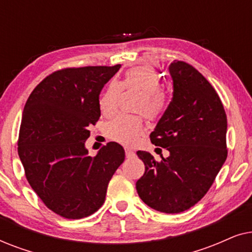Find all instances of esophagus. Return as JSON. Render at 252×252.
I'll return each mask as SVG.
<instances>
[{"instance_id":"1","label":"esophagus","mask_w":252,"mask_h":252,"mask_svg":"<svg viewBox=\"0 0 252 252\" xmlns=\"http://www.w3.org/2000/svg\"><path fill=\"white\" fill-rule=\"evenodd\" d=\"M125 153H126V157L127 158H133L134 156H135V153H134V151L130 150V149H126Z\"/></svg>"}]
</instances>
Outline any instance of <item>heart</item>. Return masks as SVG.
I'll return each instance as SVG.
<instances>
[{
	"label": "heart",
	"instance_id": "obj_1",
	"mask_svg": "<svg viewBox=\"0 0 252 252\" xmlns=\"http://www.w3.org/2000/svg\"><path fill=\"white\" fill-rule=\"evenodd\" d=\"M122 89L142 92L135 111L143 113L148 119H158L167 108V95L161 89V81L156 70L150 66L133 67L126 72L123 81L119 84L112 81L99 96L98 109L106 118L116 115ZM108 134L124 146H133L144 135L143 119L140 116H118L109 124Z\"/></svg>",
	"mask_w": 252,
	"mask_h": 252
}]
</instances>
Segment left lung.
<instances>
[{
	"label": "left lung",
	"instance_id": "left-lung-1",
	"mask_svg": "<svg viewBox=\"0 0 252 252\" xmlns=\"http://www.w3.org/2000/svg\"><path fill=\"white\" fill-rule=\"evenodd\" d=\"M168 70L173 98L150 140L170 156L157 161L137 151L146 171L136 190L150 208L179 213L201 201L225 163L227 117L216 89L194 66L173 61Z\"/></svg>",
	"mask_w": 252,
	"mask_h": 252
}]
</instances>
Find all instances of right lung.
<instances>
[{
  "instance_id": "add662e5",
  "label": "right lung",
  "mask_w": 252,
  "mask_h": 252,
  "mask_svg": "<svg viewBox=\"0 0 252 252\" xmlns=\"http://www.w3.org/2000/svg\"><path fill=\"white\" fill-rule=\"evenodd\" d=\"M120 66L55 71L26 101L19 158L33 190L63 218L81 219L97 211L109 181L125 160V150L117 142H109L95 157L85 148L89 127L101 117L99 93Z\"/></svg>"
}]
</instances>
